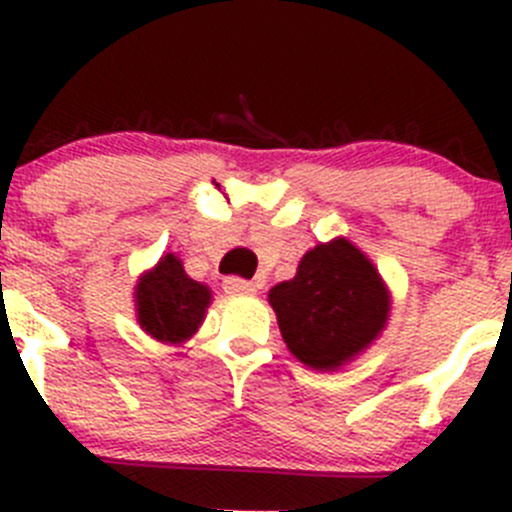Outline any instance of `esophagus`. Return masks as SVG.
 Masks as SVG:
<instances>
[{
  "label": "esophagus",
  "instance_id": "34e87169",
  "mask_svg": "<svg viewBox=\"0 0 512 512\" xmlns=\"http://www.w3.org/2000/svg\"><path fill=\"white\" fill-rule=\"evenodd\" d=\"M223 287L227 294H255L257 292L255 282L242 280V277H225Z\"/></svg>",
  "mask_w": 512,
  "mask_h": 512
}]
</instances>
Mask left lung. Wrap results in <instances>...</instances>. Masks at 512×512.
Segmentation results:
<instances>
[{
	"label": "left lung",
	"instance_id": "obj_1",
	"mask_svg": "<svg viewBox=\"0 0 512 512\" xmlns=\"http://www.w3.org/2000/svg\"><path fill=\"white\" fill-rule=\"evenodd\" d=\"M267 299L289 352L317 371L339 369L364 352L391 309L379 270L347 237L309 250L297 275L272 287Z\"/></svg>",
	"mask_w": 512,
	"mask_h": 512
}]
</instances>
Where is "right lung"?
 <instances>
[{"label":"right lung","instance_id":"right-lung-1","mask_svg":"<svg viewBox=\"0 0 512 512\" xmlns=\"http://www.w3.org/2000/svg\"><path fill=\"white\" fill-rule=\"evenodd\" d=\"M210 299H213L210 289L190 280L183 270V262L168 252L151 272L138 280V324L158 342L180 344L198 332Z\"/></svg>","mask_w":512,"mask_h":512}]
</instances>
